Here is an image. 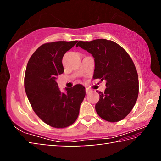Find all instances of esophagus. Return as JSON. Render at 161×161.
Masks as SVG:
<instances>
[{
    "mask_svg": "<svg viewBox=\"0 0 161 161\" xmlns=\"http://www.w3.org/2000/svg\"><path fill=\"white\" fill-rule=\"evenodd\" d=\"M89 92H90V89H88V88H86V94H89Z\"/></svg>",
    "mask_w": 161,
    "mask_h": 161,
    "instance_id": "esophagus-1",
    "label": "esophagus"
}]
</instances>
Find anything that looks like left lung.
Returning <instances> with one entry per match:
<instances>
[{
	"label": "left lung",
	"mask_w": 161,
	"mask_h": 161,
	"mask_svg": "<svg viewBox=\"0 0 161 161\" xmlns=\"http://www.w3.org/2000/svg\"><path fill=\"white\" fill-rule=\"evenodd\" d=\"M78 46L94 58V80L106 81L104 93L99 92V100L95 105L98 115L109 122L124 119L138 95V73L130 57L117 43L106 39L79 41Z\"/></svg>",
	"instance_id": "left-lung-1"
}]
</instances>
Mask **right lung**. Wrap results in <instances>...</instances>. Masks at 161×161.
Returning <instances> with one entry per match:
<instances>
[{
  "mask_svg": "<svg viewBox=\"0 0 161 161\" xmlns=\"http://www.w3.org/2000/svg\"><path fill=\"white\" fill-rule=\"evenodd\" d=\"M78 41L43 44L32 54L27 64L24 86L27 97L37 116L49 126L62 129L77 120L85 87L76 84L59 90L57 79L64 72L62 58Z\"/></svg>",
  "mask_w": 161,
  "mask_h": 161,
  "instance_id": "1",
  "label": "right lung"
}]
</instances>
